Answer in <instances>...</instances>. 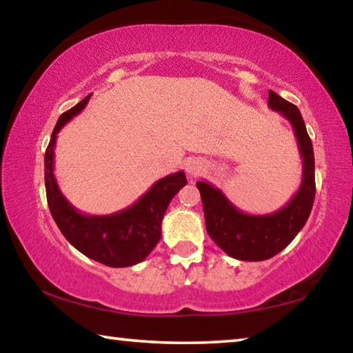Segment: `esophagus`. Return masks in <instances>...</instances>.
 <instances>
[{"label": "esophagus", "instance_id": "34e87169", "mask_svg": "<svg viewBox=\"0 0 353 353\" xmlns=\"http://www.w3.org/2000/svg\"><path fill=\"white\" fill-rule=\"evenodd\" d=\"M201 170H202V163L199 162V160L190 159V160H187V162H185V171H187L191 177L198 176Z\"/></svg>", "mask_w": 353, "mask_h": 353}]
</instances>
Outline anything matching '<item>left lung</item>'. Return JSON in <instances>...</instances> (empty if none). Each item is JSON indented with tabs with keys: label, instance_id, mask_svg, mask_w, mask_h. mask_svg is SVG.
Listing matches in <instances>:
<instances>
[{
	"label": "left lung",
	"instance_id": "1",
	"mask_svg": "<svg viewBox=\"0 0 353 353\" xmlns=\"http://www.w3.org/2000/svg\"><path fill=\"white\" fill-rule=\"evenodd\" d=\"M268 105L291 123L302 155L301 188L288 204L270 214H248L238 210L219 188L202 181L196 183L204 204L208 235L227 255L244 261L268 260L288 246L305 225L316 193L313 145L301 112L272 90Z\"/></svg>",
	"mask_w": 353,
	"mask_h": 353
}]
</instances>
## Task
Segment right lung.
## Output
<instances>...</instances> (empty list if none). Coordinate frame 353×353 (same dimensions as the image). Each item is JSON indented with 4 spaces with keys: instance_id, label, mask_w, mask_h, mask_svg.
Here are the masks:
<instances>
[{
    "instance_id": "right-lung-1",
    "label": "right lung",
    "mask_w": 353,
    "mask_h": 353,
    "mask_svg": "<svg viewBox=\"0 0 353 353\" xmlns=\"http://www.w3.org/2000/svg\"><path fill=\"white\" fill-rule=\"evenodd\" d=\"M83 98L57 119L45 152V187L50 212L62 235L88 259L110 268H128L151 254L162 236V221L171 199L187 185L183 171L155 182L141 198L121 212L93 216L83 214L65 199L54 177V146L59 130L87 105Z\"/></svg>"
}]
</instances>
